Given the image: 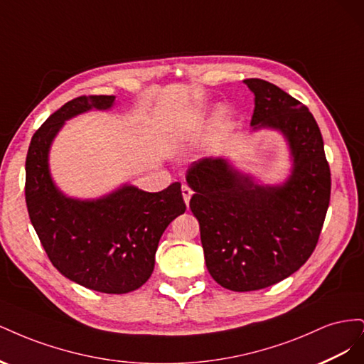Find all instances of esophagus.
<instances>
[{"label":"esophagus","instance_id":"esophagus-1","mask_svg":"<svg viewBox=\"0 0 364 364\" xmlns=\"http://www.w3.org/2000/svg\"><path fill=\"white\" fill-rule=\"evenodd\" d=\"M191 196H193V191H191V188L188 185H182V197H183V202H185V205L188 206L190 205V199H191Z\"/></svg>","mask_w":364,"mask_h":364}]
</instances>
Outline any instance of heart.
<instances>
[{
  "instance_id": "1",
  "label": "heart",
  "mask_w": 364,
  "mask_h": 364,
  "mask_svg": "<svg viewBox=\"0 0 364 364\" xmlns=\"http://www.w3.org/2000/svg\"><path fill=\"white\" fill-rule=\"evenodd\" d=\"M208 111V106L205 102H196L194 105H191L186 111L182 114V123H181V130L186 132L190 130L196 123L205 117Z\"/></svg>"
}]
</instances>
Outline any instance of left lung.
<instances>
[{
	"label": "left lung",
	"mask_w": 364,
	"mask_h": 364,
	"mask_svg": "<svg viewBox=\"0 0 364 364\" xmlns=\"http://www.w3.org/2000/svg\"><path fill=\"white\" fill-rule=\"evenodd\" d=\"M245 85L255 95L250 132L282 136L287 178L261 183L225 155L196 162L186 174L208 272L232 291L266 289L299 270L317 245L331 194L322 134L308 107L266 80Z\"/></svg>",
	"instance_id": "1"
}]
</instances>
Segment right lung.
Masks as SVG:
<instances>
[{
    "label": "right lung",
    "mask_w": 364,
    "mask_h": 364,
    "mask_svg": "<svg viewBox=\"0 0 364 364\" xmlns=\"http://www.w3.org/2000/svg\"><path fill=\"white\" fill-rule=\"evenodd\" d=\"M115 105V95L79 97L48 117L28 147L26 202L43 249L65 278L95 291L123 294L150 278L164 230L185 213L181 183L149 193L126 182L80 199L65 194L50 170L51 146L67 121L112 111Z\"/></svg>",
    "instance_id": "add662e5"
}]
</instances>
